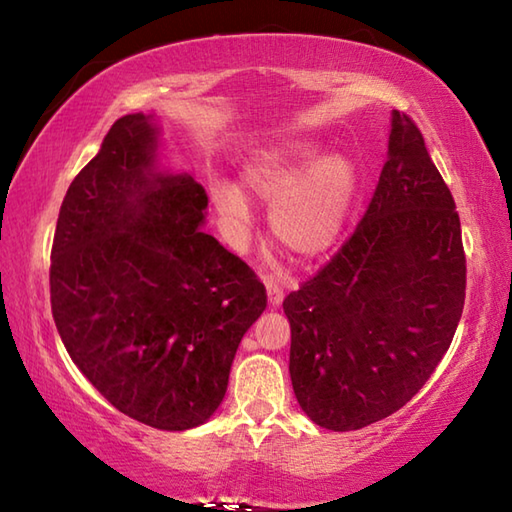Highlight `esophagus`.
I'll return each mask as SVG.
<instances>
[{
    "instance_id": "obj_1",
    "label": "esophagus",
    "mask_w": 512,
    "mask_h": 512,
    "mask_svg": "<svg viewBox=\"0 0 512 512\" xmlns=\"http://www.w3.org/2000/svg\"><path fill=\"white\" fill-rule=\"evenodd\" d=\"M266 296H268V305H271L273 309L282 305L284 291H282L280 284H277V280H273V277H271V280H266Z\"/></svg>"
}]
</instances>
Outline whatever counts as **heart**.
<instances>
[{
	"label": "heart",
	"instance_id": "obj_1",
	"mask_svg": "<svg viewBox=\"0 0 512 512\" xmlns=\"http://www.w3.org/2000/svg\"><path fill=\"white\" fill-rule=\"evenodd\" d=\"M241 188L271 210V230L287 253L316 259L345 232L359 189V171L348 155L289 142L257 153L241 171ZM210 201L223 230L239 241L250 228L248 198L228 180H214Z\"/></svg>",
	"mask_w": 512,
	"mask_h": 512
}]
</instances>
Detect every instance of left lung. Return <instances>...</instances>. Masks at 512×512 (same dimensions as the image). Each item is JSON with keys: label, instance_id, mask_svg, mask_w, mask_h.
Wrapping results in <instances>:
<instances>
[{"label": "left lung", "instance_id": "8db88e82", "mask_svg": "<svg viewBox=\"0 0 512 512\" xmlns=\"http://www.w3.org/2000/svg\"><path fill=\"white\" fill-rule=\"evenodd\" d=\"M463 302L452 192L418 126L393 110L388 158L357 230L282 302L300 409L332 431L400 411L445 357Z\"/></svg>", "mask_w": 512, "mask_h": 512}]
</instances>
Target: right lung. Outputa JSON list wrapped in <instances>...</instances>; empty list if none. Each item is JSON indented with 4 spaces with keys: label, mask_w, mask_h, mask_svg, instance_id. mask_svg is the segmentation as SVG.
Listing matches in <instances>:
<instances>
[{
    "label": "right lung",
    "mask_w": 512,
    "mask_h": 512,
    "mask_svg": "<svg viewBox=\"0 0 512 512\" xmlns=\"http://www.w3.org/2000/svg\"><path fill=\"white\" fill-rule=\"evenodd\" d=\"M160 146L153 115L133 112L72 180L51 248V311L76 368L115 409L185 431L223 402L266 289L201 230L205 189L160 167Z\"/></svg>",
    "instance_id": "1"
}]
</instances>
